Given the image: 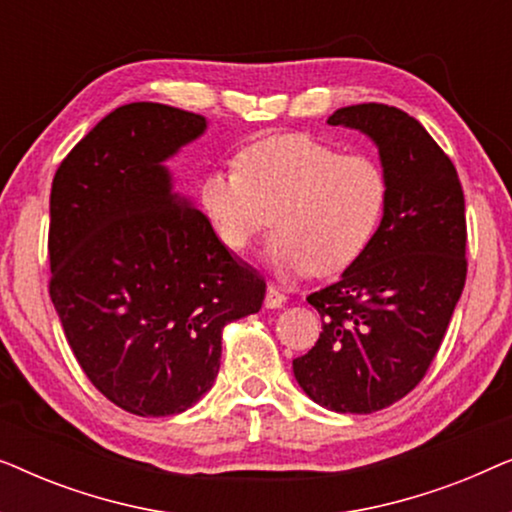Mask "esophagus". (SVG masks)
Masks as SVG:
<instances>
[{"mask_svg": "<svg viewBox=\"0 0 512 512\" xmlns=\"http://www.w3.org/2000/svg\"><path fill=\"white\" fill-rule=\"evenodd\" d=\"M286 303V296L282 291L277 289V286H268V291H265V307H282Z\"/></svg>", "mask_w": 512, "mask_h": 512, "instance_id": "obj_1", "label": "esophagus"}]
</instances>
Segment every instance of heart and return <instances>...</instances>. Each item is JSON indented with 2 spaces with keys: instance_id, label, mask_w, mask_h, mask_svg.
<instances>
[{
  "instance_id": "1",
  "label": "heart",
  "mask_w": 512,
  "mask_h": 512,
  "mask_svg": "<svg viewBox=\"0 0 512 512\" xmlns=\"http://www.w3.org/2000/svg\"><path fill=\"white\" fill-rule=\"evenodd\" d=\"M389 184L380 163L307 135L265 137L244 146L233 167L202 179L200 205L228 251L249 249L268 226L277 270L335 275L347 270L380 228Z\"/></svg>"
}]
</instances>
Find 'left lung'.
Segmentation results:
<instances>
[{"mask_svg": "<svg viewBox=\"0 0 512 512\" xmlns=\"http://www.w3.org/2000/svg\"><path fill=\"white\" fill-rule=\"evenodd\" d=\"M328 125L373 139L389 198L368 249L307 296L324 331L293 359V375L314 403L370 415L424 380L450 326L468 270L464 188L450 156L401 109L354 104Z\"/></svg>", "mask_w": 512, "mask_h": 512, "instance_id": "obj_1", "label": "left lung"}]
</instances>
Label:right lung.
Instances as JSON below:
<instances>
[{
    "label": "right lung",
    "mask_w": 512,
    "mask_h": 512,
    "mask_svg": "<svg viewBox=\"0 0 512 512\" xmlns=\"http://www.w3.org/2000/svg\"><path fill=\"white\" fill-rule=\"evenodd\" d=\"M202 130L191 111L125 104L53 177L48 293L93 387L139 417L200 401L219 373L223 328L265 298L263 279L170 191L163 160Z\"/></svg>",
    "instance_id": "add662e5"
}]
</instances>
